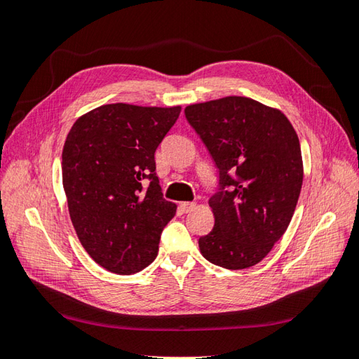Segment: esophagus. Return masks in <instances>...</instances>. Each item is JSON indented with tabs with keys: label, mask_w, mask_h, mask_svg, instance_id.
I'll return each instance as SVG.
<instances>
[{
	"label": "esophagus",
	"mask_w": 359,
	"mask_h": 359,
	"mask_svg": "<svg viewBox=\"0 0 359 359\" xmlns=\"http://www.w3.org/2000/svg\"><path fill=\"white\" fill-rule=\"evenodd\" d=\"M194 208H196L194 202H180L179 203V210L182 212H189V211H193Z\"/></svg>",
	"instance_id": "34e87169"
}]
</instances>
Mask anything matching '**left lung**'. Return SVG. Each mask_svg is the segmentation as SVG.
I'll use <instances>...</instances> for the list:
<instances>
[{"mask_svg":"<svg viewBox=\"0 0 359 359\" xmlns=\"http://www.w3.org/2000/svg\"><path fill=\"white\" fill-rule=\"evenodd\" d=\"M185 116L220 174L208 201L215 228L199 239L202 256L228 270L259 264L288 228L304 165L290 120L253 98L230 95L188 104Z\"/></svg>","mask_w":359,"mask_h":359,"instance_id":"1","label":"left lung"}]
</instances>
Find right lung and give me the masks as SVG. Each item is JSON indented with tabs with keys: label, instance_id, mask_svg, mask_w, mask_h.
I'll use <instances>...</instances> for the list:
<instances>
[{
	"label": "right lung",
	"instance_id": "right-lung-1",
	"mask_svg": "<svg viewBox=\"0 0 359 359\" xmlns=\"http://www.w3.org/2000/svg\"><path fill=\"white\" fill-rule=\"evenodd\" d=\"M180 109L103 104L79 117L66 137L62 171L72 225L108 271L137 273L158 253L177 207L163 199L154 152Z\"/></svg>",
	"mask_w": 359,
	"mask_h": 359
}]
</instances>
